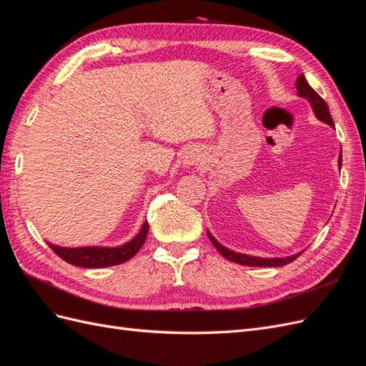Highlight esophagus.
<instances>
[{
    "instance_id": "esophagus-1",
    "label": "esophagus",
    "mask_w": 366,
    "mask_h": 366,
    "mask_svg": "<svg viewBox=\"0 0 366 366\" xmlns=\"http://www.w3.org/2000/svg\"><path fill=\"white\" fill-rule=\"evenodd\" d=\"M200 160H202L200 151L191 148V149H187V151L184 152V156H183V166H186V168H192V166H195Z\"/></svg>"
}]
</instances>
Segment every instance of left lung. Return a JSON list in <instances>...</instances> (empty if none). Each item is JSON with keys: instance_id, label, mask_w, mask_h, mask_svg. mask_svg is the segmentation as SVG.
I'll list each match as a JSON object with an SVG mask.
<instances>
[{"instance_id": "left-lung-1", "label": "left lung", "mask_w": 366, "mask_h": 366, "mask_svg": "<svg viewBox=\"0 0 366 366\" xmlns=\"http://www.w3.org/2000/svg\"><path fill=\"white\" fill-rule=\"evenodd\" d=\"M296 90H297V96L299 97H304L312 105L313 112L316 114V117L319 120H322L324 124L333 127L335 128V122L331 119L330 114V109L327 102L324 101L322 97H320L312 86L308 85L305 76L304 74H299V77L296 79ZM342 166V156H339V168ZM207 237L210 239V242L215 246V249L223 254V257L232 262H237L241 265H250V267H281V265L289 264L292 261H295L299 254H302V252H299L296 254H292V257H285V258H261V257H250V254H244V253H237L235 250H230L227 247H224L223 244H219V242L214 238V235L210 234L207 230Z\"/></svg>"}]
</instances>
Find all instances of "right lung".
I'll return each instance as SVG.
<instances>
[{
    "label": "right lung",
    "instance_id": "add662e5",
    "mask_svg": "<svg viewBox=\"0 0 366 366\" xmlns=\"http://www.w3.org/2000/svg\"><path fill=\"white\" fill-rule=\"evenodd\" d=\"M148 230V221H145L139 234L127 244L119 247H59L51 242H47V244L65 262L85 269H102L122 264L134 257L145 242Z\"/></svg>",
    "mask_w": 366,
    "mask_h": 366
}]
</instances>
